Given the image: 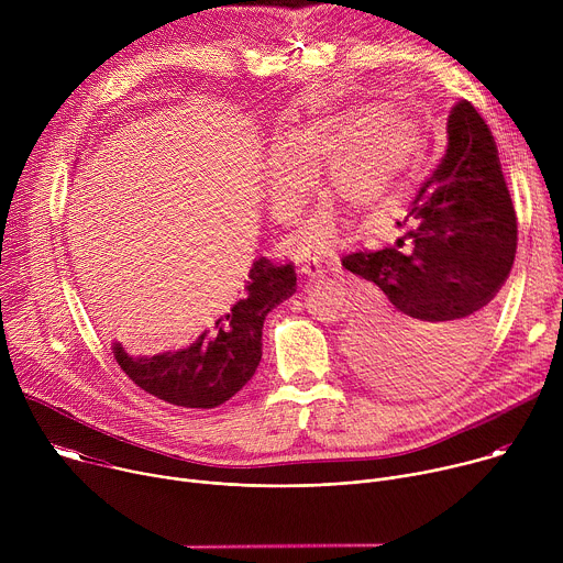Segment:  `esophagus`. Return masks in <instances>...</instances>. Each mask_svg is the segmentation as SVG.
Wrapping results in <instances>:
<instances>
[{
	"instance_id": "34e87169",
	"label": "esophagus",
	"mask_w": 563,
	"mask_h": 563,
	"mask_svg": "<svg viewBox=\"0 0 563 563\" xmlns=\"http://www.w3.org/2000/svg\"><path fill=\"white\" fill-rule=\"evenodd\" d=\"M298 272H300L305 278H316V276L323 274V265H320V263L313 258V261H307V263H302Z\"/></svg>"
}]
</instances>
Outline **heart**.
I'll use <instances>...</instances> for the list:
<instances>
[{
  "label": "heart",
  "instance_id": "1",
  "mask_svg": "<svg viewBox=\"0 0 563 563\" xmlns=\"http://www.w3.org/2000/svg\"><path fill=\"white\" fill-rule=\"evenodd\" d=\"M419 137L415 124L385 104H361L320 115L278 135L267 167V200L276 218L291 220L328 163L330 187L356 209H376L404 180ZM339 235V211L320 202L291 238L298 252L328 250Z\"/></svg>",
  "mask_w": 563,
  "mask_h": 563
}]
</instances>
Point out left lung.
<instances>
[{"mask_svg":"<svg viewBox=\"0 0 563 563\" xmlns=\"http://www.w3.org/2000/svg\"><path fill=\"white\" fill-rule=\"evenodd\" d=\"M396 224L400 235L389 247L341 261L376 287L350 343L376 385L430 391L486 343L517 254L497 144L467 100L450 111L445 151Z\"/></svg>","mask_w":563,"mask_h":563,"instance_id":"8db88e82","label":"left lung"}]
</instances>
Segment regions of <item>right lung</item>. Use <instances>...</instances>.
Listing matches in <instances>:
<instances>
[{
	"label": "right lung",
	"mask_w": 563,
	"mask_h": 563,
	"mask_svg": "<svg viewBox=\"0 0 563 563\" xmlns=\"http://www.w3.org/2000/svg\"><path fill=\"white\" fill-rule=\"evenodd\" d=\"M296 291L291 263L254 261L238 302L213 318L185 350L155 356H129L120 343L113 356L144 391L180 408L211 410L245 387L263 356L267 313Z\"/></svg>",
	"instance_id": "add662e5"
}]
</instances>
